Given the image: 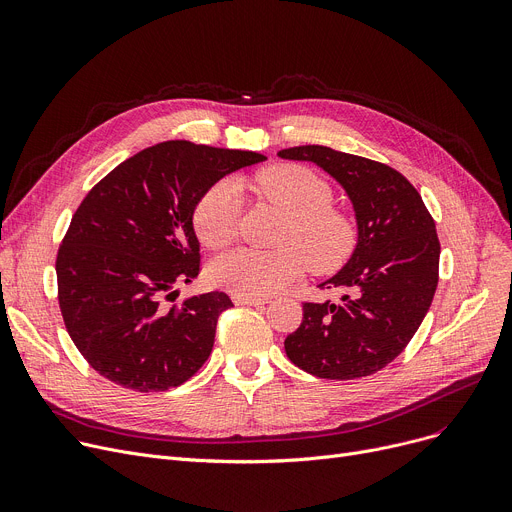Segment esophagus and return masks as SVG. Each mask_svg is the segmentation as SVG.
<instances>
[{"label":"esophagus","mask_w":512,"mask_h":512,"mask_svg":"<svg viewBox=\"0 0 512 512\" xmlns=\"http://www.w3.org/2000/svg\"><path fill=\"white\" fill-rule=\"evenodd\" d=\"M232 301H234L236 305H253V307L267 303V301L261 299V297H242V294H234Z\"/></svg>","instance_id":"34e87169"}]
</instances>
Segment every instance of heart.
I'll return each instance as SVG.
<instances>
[{
	"instance_id": "obj_1",
	"label": "heart",
	"mask_w": 512,
	"mask_h": 512,
	"mask_svg": "<svg viewBox=\"0 0 512 512\" xmlns=\"http://www.w3.org/2000/svg\"><path fill=\"white\" fill-rule=\"evenodd\" d=\"M276 205L288 215L278 251L238 249L213 259L209 280L242 297H267L297 278L307 267L313 274L338 272L355 253L359 230L351 213L336 207L332 186L297 164L259 170L234 182H218L201 195L193 226L207 249H224L236 240L242 193Z\"/></svg>"
}]
</instances>
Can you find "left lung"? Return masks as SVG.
Here are the masks:
<instances>
[{"label": "left lung", "mask_w": 512, "mask_h": 512, "mask_svg": "<svg viewBox=\"0 0 512 512\" xmlns=\"http://www.w3.org/2000/svg\"><path fill=\"white\" fill-rule=\"evenodd\" d=\"M284 159L313 161L353 201L359 240L342 270L319 284L338 303H303L284 340L288 359L321 380H359L392 363L419 330L438 286L440 240L417 188L394 168L321 145L290 147Z\"/></svg>", "instance_id": "left-lung-1"}]
</instances>
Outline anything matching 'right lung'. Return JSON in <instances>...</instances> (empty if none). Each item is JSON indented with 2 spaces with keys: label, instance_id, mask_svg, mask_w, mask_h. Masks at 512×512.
<instances>
[{
  "label": "right lung",
  "instance_id": "add662e5",
  "mask_svg": "<svg viewBox=\"0 0 512 512\" xmlns=\"http://www.w3.org/2000/svg\"><path fill=\"white\" fill-rule=\"evenodd\" d=\"M265 155L157 143L101 178L72 215L56 259L64 326L87 363L122 388L164 392L207 361L226 292L176 301L199 276L193 211L226 174Z\"/></svg>",
  "mask_w": 512,
  "mask_h": 512
}]
</instances>
